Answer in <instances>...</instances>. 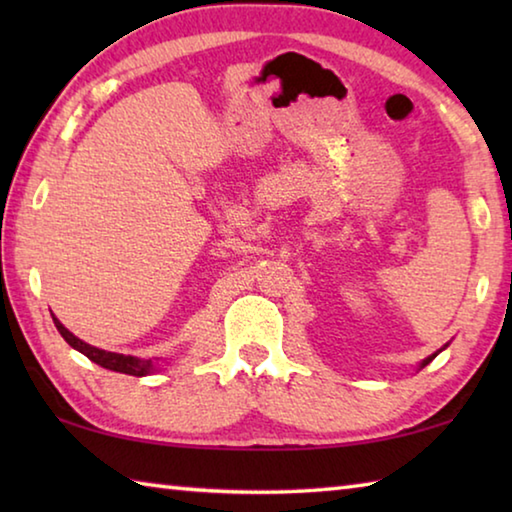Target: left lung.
I'll use <instances>...</instances> for the list:
<instances>
[{"label":"left lung","mask_w":512,"mask_h":512,"mask_svg":"<svg viewBox=\"0 0 512 512\" xmlns=\"http://www.w3.org/2000/svg\"><path fill=\"white\" fill-rule=\"evenodd\" d=\"M436 354H438V352H436ZM436 354H433V357H427V359H424V361H422V366H420V368H424V366H427V363H431L433 359H436Z\"/></svg>","instance_id":"obj_1"}]
</instances>
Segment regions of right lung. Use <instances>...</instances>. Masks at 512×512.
<instances>
[{"label": "right lung", "instance_id": "add662e5", "mask_svg": "<svg viewBox=\"0 0 512 512\" xmlns=\"http://www.w3.org/2000/svg\"><path fill=\"white\" fill-rule=\"evenodd\" d=\"M54 323L58 327V332L63 339L72 345L74 350H79L81 354H85L90 361L99 363L101 368H108V370H115V372H124V375H135V377H144L149 375L153 363L151 359H137V357H131V354H117V352H106V350H99L94 348V345H88L83 343L81 339H76V336L69 332V329L63 327V323H60L58 318H54Z\"/></svg>", "mask_w": 512, "mask_h": 512}]
</instances>
